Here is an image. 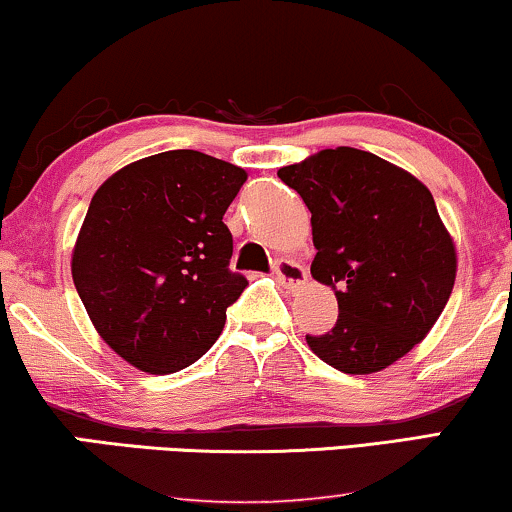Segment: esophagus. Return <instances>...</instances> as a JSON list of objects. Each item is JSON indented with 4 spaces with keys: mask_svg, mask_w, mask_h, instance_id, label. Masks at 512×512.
<instances>
[{
    "mask_svg": "<svg viewBox=\"0 0 512 512\" xmlns=\"http://www.w3.org/2000/svg\"><path fill=\"white\" fill-rule=\"evenodd\" d=\"M274 274L276 281L286 288H297L307 281V269L293 260H276Z\"/></svg>",
    "mask_w": 512,
    "mask_h": 512,
    "instance_id": "esophagus-1",
    "label": "esophagus"
}]
</instances>
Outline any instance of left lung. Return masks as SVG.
Returning a JSON list of instances; mask_svg holds the SVG:
<instances>
[{"label":"left lung","instance_id":"8db88e82","mask_svg":"<svg viewBox=\"0 0 512 512\" xmlns=\"http://www.w3.org/2000/svg\"><path fill=\"white\" fill-rule=\"evenodd\" d=\"M312 212V276L338 297V321L307 335L321 361L349 375L409 354L449 302L456 248L428 186L359 148L319 151L278 170Z\"/></svg>","mask_w":512,"mask_h":512}]
</instances>
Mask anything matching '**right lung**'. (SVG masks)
I'll use <instances>...</instances> for the list:
<instances>
[{
	"label": "right lung",
	"mask_w": 512,
	"mask_h": 512,
	"mask_svg": "<svg viewBox=\"0 0 512 512\" xmlns=\"http://www.w3.org/2000/svg\"><path fill=\"white\" fill-rule=\"evenodd\" d=\"M248 174L200 151L122 167L94 193L73 250V281L106 345L139 371L177 373L222 333L248 286L229 269L222 222Z\"/></svg>",
	"instance_id": "right-lung-1"
}]
</instances>
